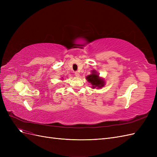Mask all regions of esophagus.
I'll return each mask as SVG.
<instances>
[{
  "label": "esophagus",
  "instance_id": "34e87169",
  "mask_svg": "<svg viewBox=\"0 0 157 157\" xmlns=\"http://www.w3.org/2000/svg\"><path fill=\"white\" fill-rule=\"evenodd\" d=\"M75 75L76 77H79V75H80V74H79L78 72H75Z\"/></svg>",
  "mask_w": 157,
  "mask_h": 157
}]
</instances>
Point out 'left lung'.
I'll use <instances>...</instances> for the list:
<instances>
[{
	"instance_id": "left-lung-1",
	"label": "left lung",
	"mask_w": 157,
	"mask_h": 157,
	"mask_svg": "<svg viewBox=\"0 0 157 157\" xmlns=\"http://www.w3.org/2000/svg\"><path fill=\"white\" fill-rule=\"evenodd\" d=\"M86 79L89 83L92 84L91 88L92 89H101L105 85V79L99 77V74L96 72V70H92L91 74L86 76Z\"/></svg>"
}]
</instances>
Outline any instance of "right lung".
<instances>
[{
	"instance_id": "right-lung-1",
	"label": "right lung",
	"mask_w": 157,
	"mask_h": 157,
	"mask_svg": "<svg viewBox=\"0 0 157 157\" xmlns=\"http://www.w3.org/2000/svg\"><path fill=\"white\" fill-rule=\"evenodd\" d=\"M63 77H61V80H63Z\"/></svg>"
}]
</instances>
